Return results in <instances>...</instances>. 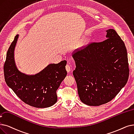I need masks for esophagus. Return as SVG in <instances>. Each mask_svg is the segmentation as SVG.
<instances>
[{
	"mask_svg": "<svg viewBox=\"0 0 134 134\" xmlns=\"http://www.w3.org/2000/svg\"><path fill=\"white\" fill-rule=\"evenodd\" d=\"M66 71H67V72H69L71 70V66H69V65H67L66 66Z\"/></svg>",
	"mask_w": 134,
	"mask_h": 134,
	"instance_id": "obj_1",
	"label": "esophagus"
}]
</instances>
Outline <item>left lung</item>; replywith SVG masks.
I'll return each instance as SVG.
<instances>
[{
    "mask_svg": "<svg viewBox=\"0 0 134 134\" xmlns=\"http://www.w3.org/2000/svg\"><path fill=\"white\" fill-rule=\"evenodd\" d=\"M107 39L74 50L76 68L73 72L81 101L98 106L115 97L127 83L129 66L126 47L113 29Z\"/></svg>",
    "mask_w": 134,
    "mask_h": 134,
    "instance_id": "1",
    "label": "left lung"
}]
</instances>
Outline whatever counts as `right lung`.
Returning <instances> with one entry per match:
<instances>
[{"label":"right lung","instance_id":"obj_1","mask_svg":"<svg viewBox=\"0 0 134 134\" xmlns=\"http://www.w3.org/2000/svg\"><path fill=\"white\" fill-rule=\"evenodd\" d=\"M18 38L17 34L7 54L4 66L6 83L26 104L36 108L51 107L57 102L56 90L67 75V61L50 63L35 74L22 73L17 68L14 57Z\"/></svg>","mask_w":134,"mask_h":134}]
</instances>
